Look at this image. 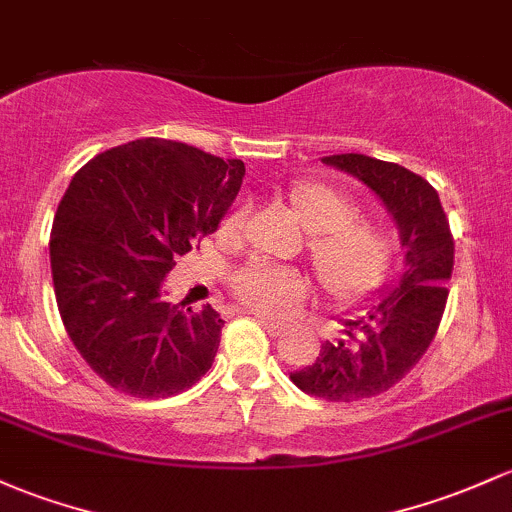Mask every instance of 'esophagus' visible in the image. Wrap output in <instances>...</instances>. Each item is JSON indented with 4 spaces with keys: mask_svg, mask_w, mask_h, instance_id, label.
I'll list each match as a JSON object with an SVG mask.
<instances>
[{
    "mask_svg": "<svg viewBox=\"0 0 512 512\" xmlns=\"http://www.w3.org/2000/svg\"><path fill=\"white\" fill-rule=\"evenodd\" d=\"M257 320H260L262 323V328L267 330L269 335H282V330H284V325L282 323H277V320H272V318H265V316H257Z\"/></svg>",
    "mask_w": 512,
    "mask_h": 512,
    "instance_id": "34e87169",
    "label": "esophagus"
}]
</instances>
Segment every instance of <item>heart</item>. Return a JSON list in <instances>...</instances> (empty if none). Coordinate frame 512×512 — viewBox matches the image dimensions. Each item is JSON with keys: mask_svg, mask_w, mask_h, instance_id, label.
I'll return each instance as SVG.
<instances>
[{"mask_svg": "<svg viewBox=\"0 0 512 512\" xmlns=\"http://www.w3.org/2000/svg\"><path fill=\"white\" fill-rule=\"evenodd\" d=\"M284 201L291 218L308 233V260L330 299L352 303L384 282L396 240L384 223L359 216L350 194L335 184L306 179L294 184ZM243 221V206L230 211L221 223L223 238L238 243ZM233 291L257 313L284 316L311 294V282L299 269L250 265L233 277Z\"/></svg>", "mask_w": 512, "mask_h": 512, "instance_id": "obj_1", "label": "heart"}]
</instances>
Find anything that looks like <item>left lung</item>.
<instances>
[{
    "mask_svg": "<svg viewBox=\"0 0 512 512\" xmlns=\"http://www.w3.org/2000/svg\"><path fill=\"white\" fill-rule=\"evenodd\" d=\"M323 162L357 177L384 201L406 250L401 279L362 316L345 320L342 338L323 342L320 355L291 374L311 396L350 403L389 391L425 355L445 313L454 238L440 196L420 174L359 153Z\"/></svg>",
    "mask_w": 512,
    "mask_h": 512,
    "instance_id": "1",
    "label": "left lung"
}]
</instances>
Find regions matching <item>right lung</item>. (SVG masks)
Returning <instances> with one entry per match:
<instances>
[{
	"label": "right lung",
	"mask_w": 512,
	"mask_h": 512,
	"mask_svg": "<svg viewBox=\"0 0 512 512\" xmlns=\"http://www.w3.org/2000/svg\"><path fill=\"white\" fill-rule=\"evenodd\" d=\"M245 177L187 143L143 138L72 177L50 233L60 318L92 372L136 398L187 391L211 369L223 320L162 299L174 260L216 233Z\"/></svg>",
	"instance_id": "add662e5"
}]
</instances>
